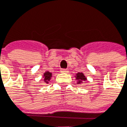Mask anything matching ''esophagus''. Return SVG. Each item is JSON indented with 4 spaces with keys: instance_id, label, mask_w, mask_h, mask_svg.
<instances>
[{
    "instance_id": "34e87169",
    "label": "esophagus",
    "mask_w": 127,
    "mask_h": 127,
    "mask_svg": "<svg viewBox=\"0 0 127 127\" xmlns=\"http://www.w3.org/2000/svg\"><path fill=\"white\" fill-rule=\"evenodd\" d=\"M61 72L62 73H67L68 70L67 69H61Z\"/></svg>"
}]
</instances>
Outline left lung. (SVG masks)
I'll list each match as a JSON object with an SVG mask.
<instances>
[{"mask_svg":"<svg viewBox=\"0 0 127 127\" xmlns=\"http://www.w3.org/2000/svg\"><path fill=\"white\" fill-rule=\"evenodd\" d=\"M76 79L78 80L77 83H81L82 81H85L86 80V77L82 73H78L77 74H76Z\"/></svg>","mask_w":127,"mask_h":127,"instance_id":"obj_1","label":"left lung"}]
</instances>
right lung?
I'll return each mask as SVG.
<instances>
[{
  "label": "right lung",
  "mask_w": 127,
  "mask_h": 127,
  "mask_svg": "<svg viewBox=\"0 0 127 127\" xmlns=\"http://www.w3.org/2000/svg\"><path fill=\"white\" fill-rule=\"evenodd\" d=\"M52 77V73L49 72V71H46L44 74V81L46 83H48V81L50 80V78Z\"/></svg>",
  "instance_id": "right-lung-1"
}]
</instances>
